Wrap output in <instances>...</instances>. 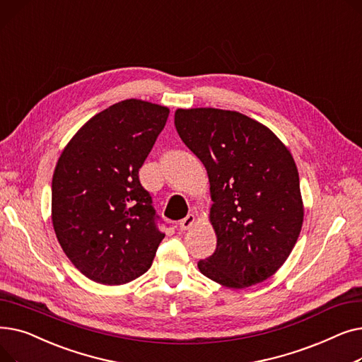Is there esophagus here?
I'll list each match as a JSON object with an SVG mask.
<instances>
[{
  "label": "esophagus",
  "instance_id": "obj_1",
  "mask_svg": "<svg viewBox=\"0 0 362 362\" xmlns=\"http://www.w3.org/2000/svg\"><path fill=\"white\" fill-rule=\"evenodd\" d=\"M195 223V216L194 214H187L183 220H180V229L182 230H187V229H191L192 227V224Z\"/></svg>",
  "mask_w": 362,
  "mask_h": 362
}]
</instances>
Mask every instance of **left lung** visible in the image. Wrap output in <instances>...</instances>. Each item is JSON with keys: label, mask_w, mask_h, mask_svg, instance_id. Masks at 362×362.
<instances>
[{"label": "left lung", "mask_w": 362, "mask_h": 362, "mask_svg": "<svg viewBox=\"0 0 362 362\" xmlns=\"http://www.w3.org/2000/svg\"><path fill=\"white\" fill-rule=\"evenodd\" d=\"M180 139L204 164L216 252L199 272L245 289L272 277L291 255L303 221L299 173L288 146L238 111L177 108Z\"/></svg>", "instance_id": "1"}]
</instances>
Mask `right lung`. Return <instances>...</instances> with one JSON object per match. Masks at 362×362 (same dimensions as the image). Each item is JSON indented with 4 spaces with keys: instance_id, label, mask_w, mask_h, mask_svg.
Instances as JSON below:
<instances>
[{
    "instance_id": "right-lung-1",
    "label": "right lung",
    "mask_w": 362,
    "mask_h": 362,
    "mask_svg": "<svg viewBox=\"0 0 362 362\" xmlns=\"http://www.w3.org/2000/svg\"><path fill=\"white\" fill-rule=\"evenodd\" d=\"M170 110L124 100L95 114L64 146L52 175L51 218L71 264L117 286L151 267L164 233L139 168Z\"/></svg>"
}]
</instances>
